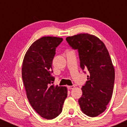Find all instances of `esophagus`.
<instances>
[{
  "label": "esophagus",
  "instance_id": "esophagus-1",
  "mask_svg": "<svg viewBox=\"0 0 127 127\" xmlns=\"http://www.w3.org/2000/svg\"><path fill=\"white\" fill-rule=\"evenodd\" d=\"M75 87L74 86H67V88L69 89H73Z\"/></svg>",
  "mask_w": 127,
  "mask_h": 127
}]
</instances>
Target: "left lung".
<instances>
[{"instance_id": "1", "label": "left lung", "mask_w": 127, "mask_h": 127, "mask_svg": "<svg viewBox=\"0 0 127 127\" xmlns=\"http://www.w3.org/2000/svg\"><path fill=\"white\" fill-rule=\"evenodd\" d=\"M66 41L78 52L82 70L89 73L78 100L81 109L86 115L96 117L105 110L112 96L115 73L109 53L104 43L93 35H75Z\"/></svg>"}]
</instances>
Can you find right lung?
<instances>
[{
    "label": "right lung",
    "instance_id": "1",
    "mask_svg": "<svg viewBox=\"0 0 127 127\" xmlns=\"http://www.w3.org/2000/svg\"><path fill=\"white\" fill-rule=\"evenodd\" d=\"M63 38L43 37L34 41L23 59L22 75L30 104L39 115L52 119L61 113L67 96L66 87L56 86L52 61Z\"/></svg>",
    "mask_w": 127,
    "mask_h": 127
}]
</instances>
